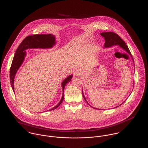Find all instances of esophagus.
Returning a JSON list of instances; mask_svg holds the SVG:
<instances>
[{"label": "esophagus", "mask_w": 148, "mask_h": 148, "mask_svg": "<svg viewBox=\"0 0 148 148\" xmlns=\"http://www.w3.org/2000/svg\"><path fill=\"white\" fill-rule=\"evenodd\" d=\"M74 75L75 76H80V75H82V72L79 69H76L75 71H74Z\"/></svg>", "instance_id": "esophagus-1"}]
</instances>
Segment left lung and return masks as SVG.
<instances>
[{"label": "left lung", "mask_w": 148, "mask_h": 148, "mask_svg": "<svg viewBox=\"0 0 148 148\" xmlns=\"http://www.w3.org/2000/svg\"><path fill=\"white\" fill-rule=\"evenodd\" d=\"M100 35H101V36L104 37V38L105 39V44H104V48H109V47H113V46H114V45H118L120 48L123 49L124 51H125L130 56V57L132 58V60H133V62L134 63V60H133V57H132V55L130 53V51H129V48H128L126 43L122 40V39L117 34H115L114 32H102V33L100 34ZM134 69H135V68H134ZM82 93H83V97L84 98L85 101L87 103V104H88V103L87 102V101L85 99V97H84L83 90H82ZM124 103H123L122 104H121L120 106H118L114 107V108L119 107V106L122 105ZM88 105L90 106L91 107L95 108V109H99V110L100 109H98V108H94V107L90 106L89 104H88Z\"/></svg>", "instance_id": "left-lung-1"}]
</instances>
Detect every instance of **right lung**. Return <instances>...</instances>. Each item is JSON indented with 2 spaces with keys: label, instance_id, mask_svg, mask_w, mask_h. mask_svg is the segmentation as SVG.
<instances>
[{
  "label": "right lung",
  "instance_id": "1",
  "mask_svg": "<svg viewBox=\"0 0 148 148\" xmlns=\"http://www.w3.org/2000/svg\"><path fill=\"white\" fill-rule=\"evenodd\" d=\"M56 39L55 35L52 34H42V35H34L26 37L17 48L14 59L11 64L10 71V79L11 85L14 92V79L16 72L23 63L25 57L26 56L25 50L29 48H42L48 49L51 48L56 44ZM73 75H70L62 83L63 88V95L59 103L52 109L49 110H52L56 109L63 102L64 99V89L65 85L71 81Z\"/></svg>",
  "mask_w": 148,
  "mask_h": 148
}]
</instances>
